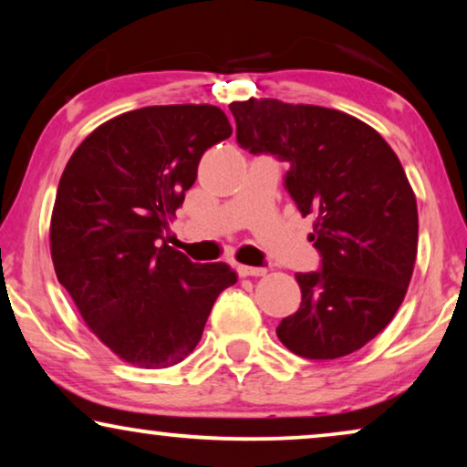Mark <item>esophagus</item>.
<instances>
[{
	"instance_id": "esophagus-1",
	"label": "esophagus",
	"mask_w": 467,
	"mask_h": 467,
	"mask_svg": "<svg viewBox=\"0 0 467 467\" xmlns=\"http://www.w3.org/2000/svg\"><path fill=\"white\" fill-rule=\"evenodd\" d=\"M265 267H251V265H238V274L242 278L246 276H265Z\"/></svg>"
}]
</instances>
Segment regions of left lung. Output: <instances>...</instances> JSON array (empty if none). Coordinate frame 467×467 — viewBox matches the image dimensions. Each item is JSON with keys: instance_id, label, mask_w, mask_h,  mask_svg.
<instances>
[{"instance_id": "left-lung-1", "label": "left lung", "mask_w": 467, "mask_h": 467, "mask_svg": "<svg viewBox=\"0 0 467 467\" xmlns=\"http://www.w3.org/2000/svg\"><path fill=\"white\" fill-rule=\"evenodd\" d=\"M229 110L242 149L289 161L286 189L317 216L323 270L296 274L302 304L280 321V342L308 359L355 353L393 321L417 261V197L398 155L334 108L251 98Z\"/></svg>"}]
</instances>
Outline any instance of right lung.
Listing matches in <instances>:
<instances>
[{
	"mask_svg": "<svg viewBox=\"0 0 467 467\" xmlns=\"http://www.w3.org/2000/svg\"><path fill=\"white\" fill-rule=\"evenodd\" d=\"M229 136L216 106L140 108L88 133L63 170L50 216L57 278L87 327L131 366L170 368L193 353L216 297L238 280L163 235L202 155Z\"/></svg>",
	"mask_w": 467,
	"mask_h": 467,
	"instance_id": "1",
	"label": "right lung"
}]
</instances>
